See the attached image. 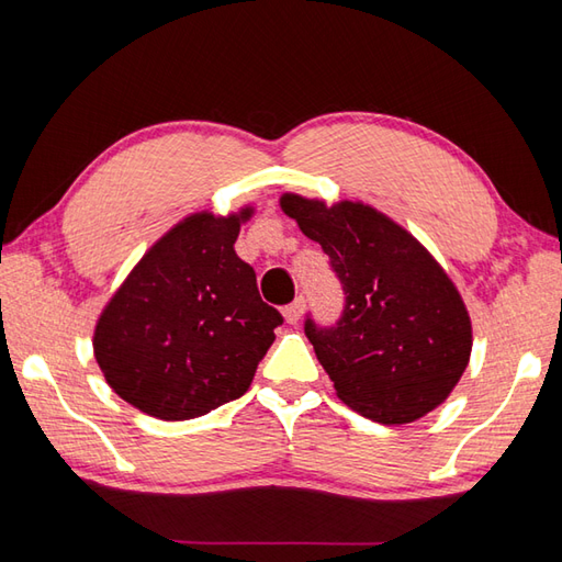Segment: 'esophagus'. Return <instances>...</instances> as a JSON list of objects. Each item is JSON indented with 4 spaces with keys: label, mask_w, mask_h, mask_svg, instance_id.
Segmentation results:
<instances>
[{
    "label": "esophagus",
    "mask_w": 562,
    "mask_h": 562,
    "mask_svg": "<svg viewBox=\"0 0 562 562\" xmlns=\"http://www.w3.org/2000/svg\"><path fill=\"white\" fill-rule=\"evenodd\" d=\"M304 306H306V302H304V296H300V300H294L290 306H284V321H288V324H300L302 321V314H304Z\"/></svg>",
    "instance_id": "esophagus-1"
}]
</instances>
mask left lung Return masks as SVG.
I'll use <instances>...</instances> for the list:
<instances>
[{
  "instance_id": "obj_1",
  "label": "left lung",
  "mask_w": 562,
  "mask_h": 562,
  "mask_svg": "<svg viewBox=\"0 0 562 562\" xmlns=\"http://www.w3.org/2000/svg\"><path fill=\"white\" fill-rule=\"evenodd\" d=\"M280 207L321 244L342 284L338 324H304L338 398L381 425L415 423L445 403L473 348L471 316L445 268L364 202L284 193Z\"/></svg>"
}]
</instances>
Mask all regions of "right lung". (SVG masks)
<instances>
[{
    "label": "right lung",
    "mask_w": 562,
    "mask_h": 562,
    "mask_svg": "<svg viewBox=\"0 0 562 562\" xmlns=\"http://www.w3.org/2000/svg\"><path fill=\"white\" fill-rule=\"evenodd\" d=\"M254 207L195 212L154 244L93 328L109 386L159 420L207 415L248 391L282 324L234 244Z\"/></svg>",
    "instance_id": "right-lung-1"
}]
</instances>
